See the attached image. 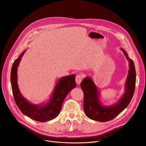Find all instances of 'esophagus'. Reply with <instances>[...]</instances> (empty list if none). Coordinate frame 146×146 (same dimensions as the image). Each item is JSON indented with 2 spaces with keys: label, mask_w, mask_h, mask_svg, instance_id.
<instances>
[{
  "label": "esophagus",
  "mask_w": 146,
  "mask_h": 146,
  "mask_svg": "<svg viewBox=\"0 0 146 146\" xmlns=\"http://www.w3.org/2000/svg\"><path fill=\"white\" fill-rule=\"evenodd\" d=\"M82 80V76H80V75H77L76 76V82L77 85H79L80 84Z\"/></svg>",
  "instance_id": "esophagus-1"
}]
</instances>
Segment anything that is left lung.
Masks as SVG:
<instances>
[{
	"label": "left lung",
	"instance_id": "obj_1",
	"mask_svg": "<svg viewBox=\"0 0 146 146\" xmlns=\"http://www.w3.org/2000/svg\"><path fill=\"white\" fill-rule=\"evenodd\" d=\"M121 50L129 62V69L125 84L124 94L117 103L111 106L102 105L100 100V91L90 77H85L81 82L80 86L84 92V113L91 119L100 122L113 119L128 106L133 97L136 84L135 65L125 50L122 48Z\"/></svg>",
	"mask_w": 146,
	"mask_h": 146
}]
</instances>
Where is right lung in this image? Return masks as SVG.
<instances>
[{"label":"right lung","mask_w":146,"mask_h":146,"mask_svg":"<svg viewBox=\"0 0 146 146\" xmlns=\"http://www.w3.org/2000/svg\"><path fill=\"white\" fill-rule=\"evenodd\" d=\"M26 50L15 60L11 68L10 80L13 96L17 106L24 115L31 119L46 122L56 118L68 93L76 87L75 74L61 77L56 82L51 96L46 103L35 105L26 99L21 93L17 83V68Z\"/></svg>","instance_id":"add662e5"}]
</instances>
